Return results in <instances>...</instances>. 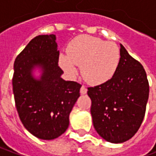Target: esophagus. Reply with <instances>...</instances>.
Segmentation results:
<instances>
[{
  "label": "esophagus",
  "instance_id": "obj_1",
  "mask_svg": "<svg viewBox=\"0 0 156 156\" xmlns=\"http://www.w3.org/2000/svg\"><path fill=\"white\" fill-rule=\"evenodd\" d=\"M87 92H88V89L85 88L84 86H82L81 88H80V94H86Z\"/></svg>",
  "mask_w": 156,
  "mask_h": 156
}]
</instances>
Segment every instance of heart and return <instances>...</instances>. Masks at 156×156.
Wrapping results in <instances>:
<instances>
[{"instance_id":"obj_1","label":"heart","mask_w":156,"mask_h":156,"mask_svg":"<svg viewBox=\"0 0 156 156\" xmlns=\"http://www.w3.org/2000/svg\"><path fill=\"white\" fill-rule=\"evenodd\" d=\"M119 49L114 42L91 36L81 35L68 44V54L59 56V64L67 74L74 78L78 66L88 83L103 84L115 76L119 63Z\"/></svg>"}]
</instances>
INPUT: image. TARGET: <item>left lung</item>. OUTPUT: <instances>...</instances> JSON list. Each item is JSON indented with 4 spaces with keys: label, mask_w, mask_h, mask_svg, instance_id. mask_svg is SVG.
Listing matches in <instances>:
<instances>
[{
    "label": "left lung",
    "mask_w": 156,
    "mask_h": 156,
    "mask_svg": "<svg viewBox=\"0 0 156 156\" xmlns=\"http://www.w3.org/2000/svg\"><path fill=\"white\" fill-rule=\"evenodd\" d=\"M95 130L110 143L134 136L144 119L149 82L143 66L120 44V59L115 76L107 83L88 88Z\"/></svg>",
    "instance_id": "obj_1"
}]
</instances>
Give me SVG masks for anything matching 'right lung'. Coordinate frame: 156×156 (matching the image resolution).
<instances>
[{
  "mask_svg": "<svg viewBox=\"0 0 156 156\" xmlns=\"http://www.w3.org/2000/svg\"><path fill=\"white\" fill-rule=\"evenodd\" d=\"M56 35H39L16 57L12 78L16 108L27 130L37 138L51 140L69 125V115L81 85L61 78ZM40 73L36 77L34 73Z\"/></svg>",
  "mask_w": 156,
  "mask_h": 156,
  "instance_id": "1",
  "label": "right lung"
}]
</instances>
